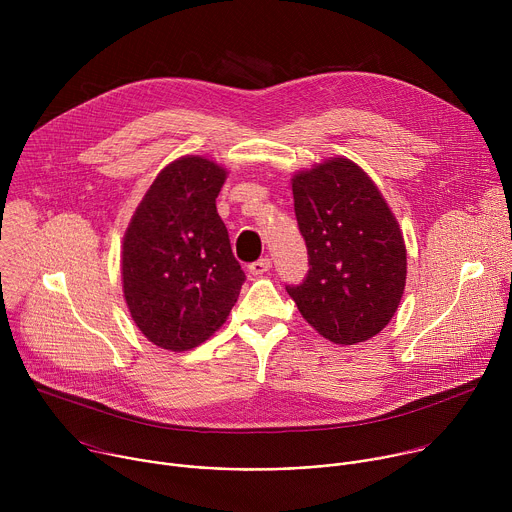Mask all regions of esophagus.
<instances>
[{
  "mask_svg": "<svg viewBox=\"0 0 512 512\" xmlns=\"http://www.w3.org/2000/svg\"><path fill=\"white\" fill-rule=\"evenodd\" d=\"M247 269H249L251 275H263L265 271L271 269V259H269V257H261V259H257L255 263H251Z\"/></svg>",
  "mask_w": 512,
  "mask_h": 512,
  "instance_id": "34e87169",
  "label": "esophagus"
}]
</instances>
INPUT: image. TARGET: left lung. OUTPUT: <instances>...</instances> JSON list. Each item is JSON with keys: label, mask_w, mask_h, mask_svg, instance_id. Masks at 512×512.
<instances>
[{"label": "left lung", "mask_w": 512, "mask_h": 512, "mask_svg": "<svg viewBox=\"0 0 512 512\" xmlns=\"http://www.w3.org/2000/svg\"><path fill=\"white\" fill-rule=\"evenodd\" d=\"M310 271L285 285L306 322L334 344L379 334L395 316L407 275L397 218L375 182L346 158L291 178Z\"/></svg>", "instance_id": "8db88e82"}]
</instances>
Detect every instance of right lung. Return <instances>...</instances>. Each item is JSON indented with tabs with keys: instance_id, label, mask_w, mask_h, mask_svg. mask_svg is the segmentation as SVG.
<instances>
[{
	"instance_id": "obj_1",
	"label": "right lung",
	"mask_w": 512,
	"mask_h": 512,
	"mask_svg": "<svg viewBox=\"0 0 512 512\" xmlns=\"http://www.w3.org/2000/svg\"><path fill=\"white\" fill-rule=\"evenodd\" d=\"M227 170L184 156L168 164L123 237V296L135 326L160 348L182 352L227 322L245 273L231 251L216 196Z\"/></svg>"
}]
</instances>
